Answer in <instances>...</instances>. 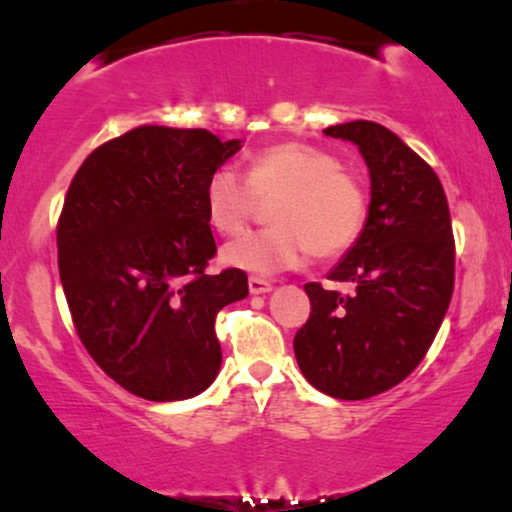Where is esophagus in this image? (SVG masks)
Masks as SVG:
<instances>
[{"mask_svg": "<svg viewBox=\"0 0 512 512\" xmlns=\"http://www.w3.org/2000/svg\"><path fill=\"white\" fill-rule=\"evenodd\" d=\"M249 291L254 295L268 293V291H272V281L263 279V277H249Z\"/></svg>", "mask_w": 512, "mask_h": 512, "instance_id": "34e87169", "label": "esophagus"}]
</instances>
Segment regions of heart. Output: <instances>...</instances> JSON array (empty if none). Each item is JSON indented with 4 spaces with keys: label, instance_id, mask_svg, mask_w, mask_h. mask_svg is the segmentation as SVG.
Segmentation results:
<instances>
[{
    "label": "heart",
    "instance_id": "obj_1",
    "mask_svg": "<svg viewBox=\"0 0 512 512\" xmlns=\"http://www.w3.org/2000/svg\"><path fill=\"white\" fill-rule=\"evenodd\" d=\"M270 228L244 233L226 244L224 261L251 274L293 270L311 254L335 258L365 231L369 196L365 182L335 152L309 143H277L235 168L214 170L205 187L210 224L224 235L240 233L258 205L271 203Z\"/></svg>",
    "mask_w": 512,
    "mask_h": 512
}]
</instances>
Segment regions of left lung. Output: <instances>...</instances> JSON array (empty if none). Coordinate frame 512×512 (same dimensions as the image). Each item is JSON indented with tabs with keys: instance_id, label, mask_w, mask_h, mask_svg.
Segmentation results:
<instances>
[{
	"instance_id": "obj_1",
	"label": "left lung",
	"mask_w": 512,
	"mask_h": 512,
	"mask_svg": "<svg viewBox=\"0 0 512 512\" xmlns=\"http://www.w3.org/2000/svg\"><path fill=\"white\" fill-rule=\"evenodd\" d=\"M325 136L351 140L372 177L365 231L330 272L353 291L305 284L311 311L293 339L316 390L367 399L420 365L455 286V238L439 177L402 138L376 122H346Z\"/></svg>"
}]
</instances>
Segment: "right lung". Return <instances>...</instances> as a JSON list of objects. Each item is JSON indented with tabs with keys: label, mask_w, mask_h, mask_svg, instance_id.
Masks as SVG:
<instances>
[{
	"label": "right lung",
	"mask_w": 512,
	"mask_h": 512,
	"mask_svg": "<svg viewBox=\"0 0 512 512\" xmlns=\"http://www.w3.org/2000/svg\"><path fill=\"white\" fill-rule=\"evenodd\" d=\"M240 150L207 129L138 127L83 161L57 219L59 279L80 342L131 395L177 402L221 367L217 314L247 298L217 254L205 207L210 175Z\"/></svg>",
	"instance_id": "add662e5"
}]
</instances>
